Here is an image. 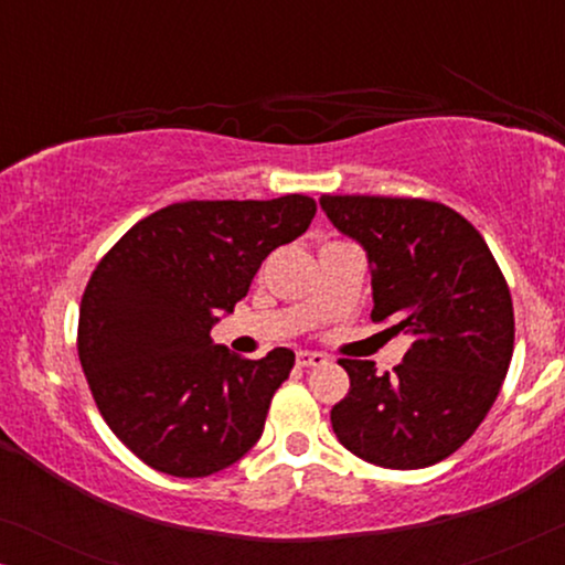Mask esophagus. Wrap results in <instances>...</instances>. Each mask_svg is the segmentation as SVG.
Here are the masks:
<instances>
[{
	"instance_id": "34e87169",
	"label": "esophagus",
	"mask_w": 565,
	"mask_h": 565,
	"mask_svg": "<svg viewBox=\"0 0 565 565\" xmlns=\"http://www.w3.org/2000/svg\"><path fill=\"white\" fill-rule=\"evenodd\" d=\"M296 362H298V367H321V365H327V354H321V352H298L296 354Z\"/></svg>"
}]
</instances>
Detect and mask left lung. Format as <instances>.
Segmentation results:
<instances>
[{
	"label": "left lung",
	"instance_id": "1",
	"mask_svg": "<svg viewBox=\"0 0 565 565\" xmlns=\"http://www.w3.org/2000/svg\"><path fill=\"white\" fill-rule=\"evenodd\" d=\"M339 234L367 254L373 321L414 342L377 375L370 360H339L350 393L331 408L347 450L381 468H427L486 419L514 350L507 280L483 236L452 207L416 198L321 195Z\"/></svg>",
	"mask_w": 565,
	"mask_h": 565
}]
</instances>
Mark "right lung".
<instances>
[{"instance_id": "right-lung-1", "label": "right lung", "mask_w": 565, "mask_h": 565, "mask_svg": "<svg viewBox=\"0 0 565 565\" xmlns=\"http://www.w3.org/2000/svg\"><path fill=\"white\" fill-rule=\"evenodd\" d=\"M313 215L306 195L174 203L138 221L92 273L79 360L107 427L146 466L203 478L257 445L296 354L244 360L211 329Z\"/></svg>"}]
</instances>
